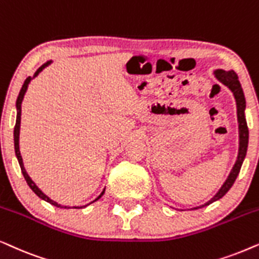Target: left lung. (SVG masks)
<instances>
[{
	"mask_svg": "<svg viewBox=\"0 0 259 259\" xmlns=\"http://www.w3.org/2000/svg\"><path fill=\"white\" fill-rule=\"evenodd\" d=\"M215 77L233 92L234 98H236L237 117H238V124H239V153H238V158L232 171H231V174L229 175V178H227L225 184L223 185V187L219 189L218 193H217V195L213 199L209 200L208 202H206L205 205L200 206V207H196V208H201V207H205V206H208L209 204H212L213 201H217V200L223 198V196L230 191V188L232 187L234 181H236L238 174H239L240 168H242L243 161L246 155L247 143H249V129H247L245 115H244V110H245V97H244L242 85H240L239 80H238L237 73L233 71L226 72V71L219 70V71H215Z\"/></svg>",
	"mask_w": 259,
	"mask_h": 259,
	"instance_id": "obj_1",
	"label": "left lung"
}]
</instances>
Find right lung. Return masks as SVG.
Here are the masks:
<instances>
[{
  "mask_svg": "<svg viewBox=\"0 0 259 259\" xmlns=\"http://www.w3.org/2000/svg\"><path fill=\"white\" fill-rule=\"evenodd\" d=\"M51 61H48V63H46V64H44L41 67H39V70H37L36 72H35V74H34V77H36L37 74L40 73L41 71H42V68H45L47 66L48 64H50ZM30 77H28L25 80V82H23V85H22V89H21V91H20V94H19V97H17V101H16V108H17V116H16V123H15V126H14V146H15V154H16V157H17V161H19V164H20V168H21V171H22V174H23V178H25V180L27 181V184H28V186L30 187V189H32V191L35 193V194L39 196V198H41L42 200H45V201H47V202H50L51 205H53V206H57V207H60V208H71V207H67V206H61V205H59V204H57V202L55 201H53V200H51L50 198H48V196H46L42 192L40 191L39 188L36 187V185L34 184V182L30 180V178L28 177V174H27V171H26V169H25V167H23V163H22V157H21V154H20V150H19V135H20V123H21V103H22V99H23V96H25V94H26V91H27V88H28V84H29V81H30ZM104 194V192L102 193L101 195L98 196L97 199L96 200H98L99 198H101V196ZM74 208H80V207H74Z\"/></svg>",
  "mask_w": 259,
  "mask_h": 259,
  "instance_id": "right-lung-1",
  "label": "right lung"
}]
</instances>
